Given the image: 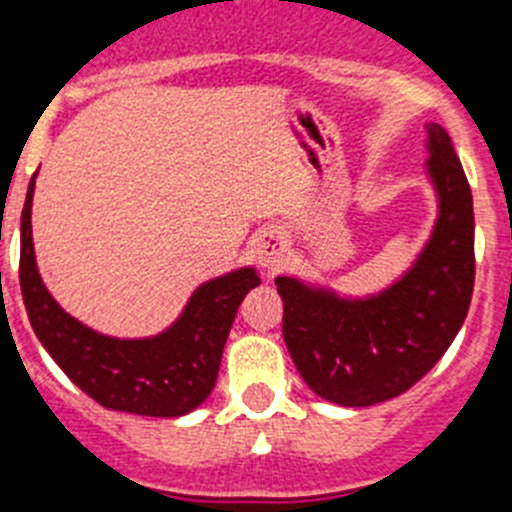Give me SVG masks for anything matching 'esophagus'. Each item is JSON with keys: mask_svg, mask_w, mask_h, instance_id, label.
Wrapping results in <instances>:
<instances>
[{"mask_svg": "<svg viewBox=\"0 0 512 512\" xmlns=\"http://www.w3.org/2000/svg\"><path fill=\"white\" fill-rule=\"evenodd\" d=\"M255 257H257V262H260L262 267H267V270H275V267H280L282 262H285L287 245L282 242V237L272 235V232H270V235L257 237Z\"/></svg>", "mask_w": 512, "mask_h": 512, "instance_id": "1", "label": "esophagus"}]
</instances>
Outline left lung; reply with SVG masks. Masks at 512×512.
Listing matches in <instances>:
<instances>
[{"mask_svg":"<svg viewBox=\"0 0 512 512\" xmlns=\"http://www.w3.org/2000/svg\"><path fill=\"white\" fill-rule=\"evenodd\" d=\"M428 175L438 222L415 265L388 290L347 300L277 277L282 337L312 393L367 408L410 390L445 355L468 315L475 282V220L468 177L440 124H428Z\"/></svg>","mask_w":512,"mask_h":512,"instance_id":"8db88e82","label":"left lung"}]
</instances>
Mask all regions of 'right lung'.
I'll return each instance as SVG.
<instances>
[{"instance_id":"add662e5","label":"right lung","mask_w":512,"mask_h":512,"mask_svg":"<svg viewBox=\"0 0 512 512\" xmlns=\"http://www.w3.org/2000/svg\"><path fill=\"white\" fill-rule=\"evenodd\" d=\"M29 182L22 210L19 285L32 330L79 390L102 408L150 418H180L205 403L220 372L237 307L260 277L252 267L227 272L195 290L180 320L142 340L99 335L62 310L44 287L34 260Z\"/></svg>"}]
</instances>
